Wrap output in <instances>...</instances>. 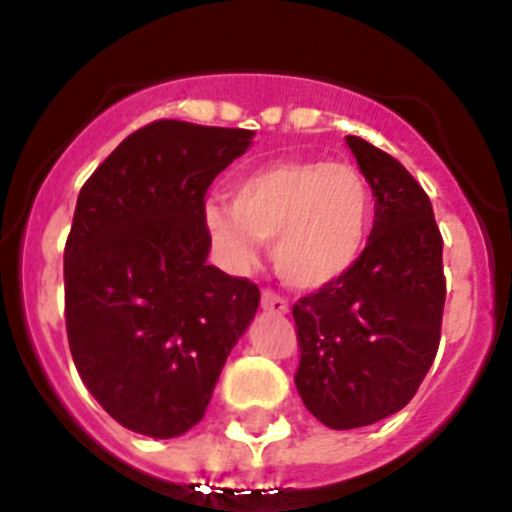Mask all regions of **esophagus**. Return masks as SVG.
I'll return each mask as SVG.
<instances>
[{
  "mask_svg": "<svg viewBox=\"0 0 512 512\" xmlns=\"http://www.w3.org/2000/svg\"><path fill=\"white\" fill-rule=\"evenodd\" d=\"M261 307H264L266 312H274V315H284V312L289 310L287 300H284L282 295H277V292H271V289H264V295H261Z\"/></svg>",
  "mask_w": 512,
  "mask_h": 512,
  "instance_id": "obj_1",
  "label": "esophagus"
}]
</instances>
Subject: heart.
<instances>
[{
  "instance_id": "heart-1",
  "label": "heart",
  "mask_w": 512,
  "mask_h": 512,
  "mask_svg": "<svg viewBox=\"0 0 512 512\" xmlns=\"http://www.w3.org/2000/svg\"><path fill=\"white\" fill-rule=\"evenodd\" d=\"M228 207H207L212 241L235 264H251L256 243L274 241V269L297 289L341 279L364 251L374 212L364 174L325 158H284L241 176Z\"/></svg>"
}]
</instances>
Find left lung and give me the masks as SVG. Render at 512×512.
Segmentation results:
<instances>
[{
    "label": "left lung",
    "instance_id": "left-lung-1",
    "mask_svg": "<svg viewBox=\"0 0 512 512\" xmlns=\"http://www.w3.org/2000/svg\"><path fill=\"white\" fill-rule=\"evenodd\" d=\"M374 192V228L359 261L295 307L305 408L336 431L372 425L413 400L441 341L443 238L410 171L348 135Z\"/></svg>",
    "mask_w": 512,
    "mask_h": 512
}]
</instances>
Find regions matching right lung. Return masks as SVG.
<instances>
[{"mask_svg": "<svg viewBox=\"0 0 512 512\" xmlns=\"http://www.w3.org/2000/svg\"><path fill=\"white\" fill-rule=\"evenodd\" d=\"M253 130L156 120L97 166L63 251L66 333L81 382L120 425H197L259 287L207 264L205 194Z\"/></svg>", "mask_w": 512, "mask_h": 512, "instance_id": "add662e5", "label": "right lung"}]
</instances>
